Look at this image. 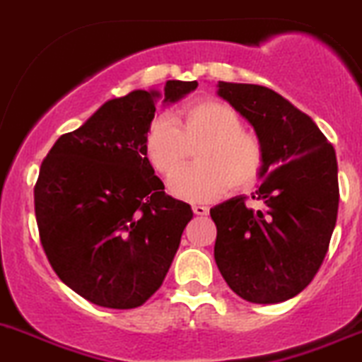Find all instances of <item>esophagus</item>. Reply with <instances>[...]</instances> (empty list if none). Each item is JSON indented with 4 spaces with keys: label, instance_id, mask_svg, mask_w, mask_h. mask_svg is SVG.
I'll return each mask as SVG.
<instances>
[{
    "label": "esophagus",
    "instance_id": "obj_1",
    "mask_svg": "<svg viewBox=\"0 0 362 362\" xmlns=\"http://www.w3.org/2000/svg\"><path fill=\"white\" fill-rule=\"evenodd\" d=\"M192 212H194L196 216H206V214H209V206H205V205H192Z\"/></svg>",
    "mask_w": 362,
    "mask_h": 362
}]
</instances>
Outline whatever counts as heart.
Instances as JSON below:
<instances>
[{
  "mask_svg": "<svg viewBox=\"0 0 362 362\" xmlns=\"http://www.w3.org/2000/svg\"><path fill=\"white\" fill-rule=\"evenodd\" d=\"M195 152L196 167L174 173ZM143 153L160 177H170V192L178 199L202 203L224 191L240 192L258 182L265 148L244 118L219 100H198L182 107L175 125L157 118L146 129Z\"/></svg>",
  "mask_w": 362,
  "mask_h": 362,
  "instance_id": "obj_1",
  "label": "heart"
}]
</instances>
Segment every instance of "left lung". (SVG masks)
Returning a JSON list of instances; mask_svg holds the SVG:
<instances>
[{
	"label": "left lung",
	"mask_w": 362,
	"mask_h": 362,
	"mask_svg": "<svg viewBox=\"0 0 362 362\" xmlns=\"http://www.w3.org/2000/svg\"><path fill=\"white\" fill-rule=\"evenodd\" d=\"M259 136L263 178L252 199L235 196L210 209L214 256L224 281L244 300L278 304L303 292L320 269L336 226L338 163L331 143L306 113L258 84H217Z\"/></svg>",
	"instance_id": "1"
}]
</instances>
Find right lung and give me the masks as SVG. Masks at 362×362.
Here are the masks:
<instances>
[{"label": "right lung", "mask_w": 362, "mask_h": 362, "mask_svg": "<svg viewBox=\"0 0 362 362\" xmlns=\"http://www.w3.org/2000/svg\"><path fill=\"white\" fill-rule=\"evenodd\" d=\"M196 86L168 81L163 104ZM157 99V90H134L107 100L79 129L59 136L35 184L49 263L69 288L97 306L145 304L163 285L192 219L191 206L164 192L143 153Z\"/></svg>", "instance_id": "add662e5"}]
</instances>
